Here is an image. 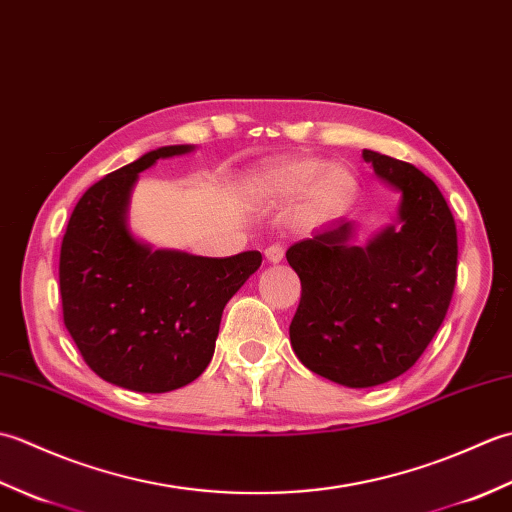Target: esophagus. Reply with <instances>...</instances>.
<instances>
[{
  "instance_id": "34e87169",
  "label": "esophagus",
  "mask_w": 512,
  "mask_h": 512,
  "mask_svg": "<svg viewBox=\"0 0 512 512\" xmlns=\"http://www.w3.org/2000/svg\"><path fill=\"white\" fill-rule=\"evenodd\" d=\"M264 255H266V259H268L270 264H279L281 259H284V246H281L279 242L270 244V246L264 250Z\"/></svg>"
}]
</instances>
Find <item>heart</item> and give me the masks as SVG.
<instances>
[{"instance_id":"b5f03b06","label":"heart","mask_w":512,"mask_h":512,"mask_svg":"<svg viewBox=\"0 0 512 512\" xmlns=\"http://www.w3.org/2000/svg\"><path fill=\"white\" fill-rule=\"evenodd\" d=\"M248 198L259 202H288L306 195V209L314 217H334L350 209L356 198L358 178L343 162L312 156L270 162L248 173L244 180Z\"/></svg>"}]
</instances>
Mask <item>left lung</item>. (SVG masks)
Returning a JSON list of instances; mask_svg holds the SVG:
<instances>
[{"label": "left lung", "instance_id": "obj_1", "mask_svg": "<svg viewBox=\"0 0 512 512\" xmlns=\"http://www.w3.org/2000/svg\"><path fill=\"white\" fill-rule=\"evenodd\" d=\"M363 158L402 193L398 224L352 246L354 224L336 220L286 253L301 279L292 350L345 387L405 374L447 317L458 277V231L436 182L376 151L363 149Z\"/></svg>", "mask_w": 512, "mask_h": 512}]
</instances>
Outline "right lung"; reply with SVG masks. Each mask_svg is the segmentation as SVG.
<instances>
[{"label":"right lung","instance_id":"right-lung-1","mask_svg":"<svg viewBox=\"0 0 512 512\" xmlns=\"http://www.w3.org/2000/svg\"><path fill=\"white\" fill-rule=\"evenodd\" d=\"M191 149H154L92 184L61 244L63 323L83 361L107 383L143 394H165L204 372L224 306L262 266L259 250L198 257L154 250L129 231L138 173Z\"/></svg>","mask_w":512,"mask_h":512}]
</instances>
